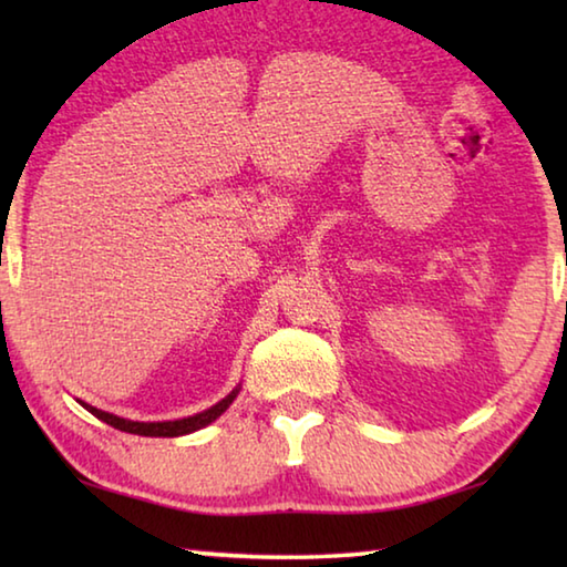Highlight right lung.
Returning a JSON list of instances; mask_svg holds the SVG:
<instances>
[{"instance_id":"add662e5","label":"right lung","mask_w":567,"mask_h":567,"mask_svg":"<svg viewBox=\"0 0 567 567\" xmlns=\"http://www.w3.org/2000/svg\"><path fill=\"white\" fill-rule=\"evenodd\" d=\"M239 390H233L225 400H219L217 405H213L205 412H197V415L192 417H182V420H172V422H132V420H124L117 415H110V412H102L92 405H82L87 408L94 417H100L102 422H107V425L122 430V433H132V435H145V437H177V435H187V433H195V430L209 425V422L217 420L223 412L233 405V400L237 398Z\"/></svg>"}]
</instances>
